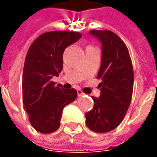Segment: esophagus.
<instances>
[{
    "label": "esophagus",
    "instance_id": "34e87169",
    "mask_svg": "<svg viewBox=\"0 0 157 157\" xmlns=\"http://www.w3.org/2000/svg\"><path fill=\"white\" fill-rule=\"evenodd\" d=\"M77 95H78V97H82V96L84 95V93H83V92H82V90L78 89V90H77Z\"/></svg>",
    "mask_w": 157,
    "mask_h": 157
}]
</instances>
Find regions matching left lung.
<instances>
[{"instance_id":"1","label":"left lung","mask_w":157,"mask_h":157,"mask_svg":"<svg viewBox=\"0 0 157 157\" xmlns=\"http://www.w3.org/2000/svg\"><path fill=\"white\" fill-rule=\"evenodd\" d=\"M90 34L102 43L101 66L97 78L102 82L99 98L92 97L93 109L86 113L91 130L106 133L118 127L127 113L133 94L134 71L127 46L109 30H92Z\"/></svg>"}]
</instances>
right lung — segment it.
Returning a JSON list of instances; mask_svg holds the SVG:
<instances>
[{
  "instance_id": "right-lung-1",
  "label": "right lung",
  "mask_w": 157,
  "mask_h": 157,
  "mask_svg": "<svg viewBox=\"0 0 157 157\" xmlns=\"http://www.w3.org/2000/svg\"><path fill=\"white\" fill-rule=\"evenodd\" d=\"M82 33L67 31L44 33L33 41L25 59L22 73V98L29 122L43 134L55 132L60 125L62 111L74 102L77 92L55 86L53 76L63 69V53Z\"/></svg>"
}]
</instances>
